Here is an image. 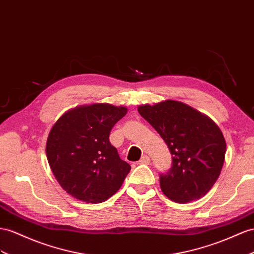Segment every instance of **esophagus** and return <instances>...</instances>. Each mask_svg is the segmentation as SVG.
Wrapping results in <instances>:
<instances>
[{"mask_svg": "<svg viewBox=\"0 0 254 254\" xmlns=\"http://www.w3.org/2000/svg\"><path fill=\"white\" fill-rule=\"evenodd\" d=\"M139 164H146L148 165L149 163H150V158L148 157V155H142L141 159L138 161Z\"/></svg>", "mask_w": 254, "mask_h": 254, "instance_id": "34e87169", "label": "esophagus"}]
</instances>
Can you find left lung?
Wrapping results in <instances>:
<instances>
[{"label":"left lung","mask_w":254,"mask_h":254,"mask_svg":"<svg viewBox=\"0 0 254 254\" xmlns=\"http://www.w3.org/2000/svg\"><path fill=\"white\" fill-rule=\"evenodd\" d=\"M137 110L173 155L171 170L160 174L162 192L177 203L203 197L219 178L224 163L226 142L219 127L209 117L177 101L147 104Z\"/></svg>","instance_id":"obj_1"}]
</instances>
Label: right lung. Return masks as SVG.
Wrapping results in <instances>:
<instances>
[{"instance_id":"1","label":"right lung","mask_w":254,"mask_h":254,"mask_svg":"<svg viewBox=\"0 0 254 254\" xmlns=\"http://www.w3.org/2000/svg\"><path fill=\"white\" fill-rule=\"evenodd\" d=\"M127 112L110 104L79 106L62 115L50 129L48 163L73 197L102 203L120 189L131 166L120 159L109 134Z\"/></svg>"}]
</instances>
